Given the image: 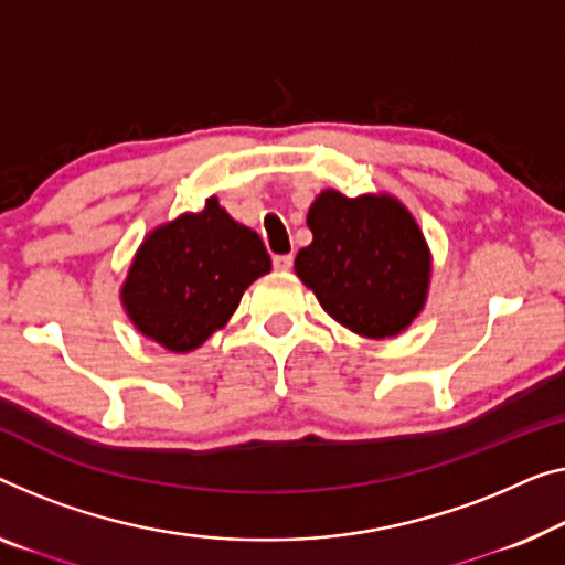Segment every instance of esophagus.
<instances>
[{"instance_id": "obj_1", "label": "esophagus", "mask_w": 565, "mask_h": 565, "mask_svg": "<svg viewBox=\"0 0 565 565\" xmlns=\"http://www.w3.org/2000/svg\"><path fill=\"white\" fill-rule=\"evenodd\" d=\"M291 264H294L291 256H274V268H276V271H289Z\"/></svg>"}]
</instances>
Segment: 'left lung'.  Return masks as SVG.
Returning <instances> with one entry per match:
<instances>
[{"label":"left lung","mask_w":565,"mask_h":565,"mask_svg":"<svg viewBox=\"0 0 565 565\" xmlns=\"http://www.w3.org/2000/svg\"><path fill=\"white\" fill-rule=\"evenodd\" d=\"M311 243L294 271L319 305L355 334H401L426 305L431 254L418 223L391 195L344 198L324 190L311 202Z\"/></svg>","instance_id":"obj_1"}]
</instances>
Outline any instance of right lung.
I'll return each mask as SVG.
<instances>
[{"mask_svg": "<svg viewBox=\"0 0 565 565\" xmlns=\"http://www.w3.org/2000/svg\"><path fill=\"white\" fill-rule=\"evenodd\" d=\"M268 271L271 258L258 233L210 198L202 213H184L147 235L121 301L141 334L190 352L228 322L243 291Z\"/></svg>", "mask_w": 565, "mask_h": 565, "instance_id": "obj_1", "label": "right lung"}]
</instances>
